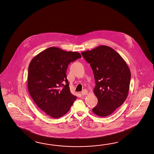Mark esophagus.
<instances>
[{"instance_id":"esophagus-1","label":"esophagus","mask_w":154,"mask_h":154,"mask_svg":"<svg viewBox=\"0 0 154 154\" xmlns=\"http://www.w3.org/2000/svg\"><path fill=\"white\" fill-rule=\"evenodd\" d=\"M82 94L83 95H85L88 94V91L86 89H84L82 91Z\"/></svg>"}]
</instances>
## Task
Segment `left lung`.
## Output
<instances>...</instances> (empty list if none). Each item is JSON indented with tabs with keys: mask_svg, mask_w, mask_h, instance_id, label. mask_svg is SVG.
Here are the masks:
<instances>
[{
	"mask_svg": "<svg viewBox=\"0 0 154 154\" xmlns=\"http://www.w3.org/2000/svg\"><path fill=\"white\" fill-rule=\"evenodd\" d=\"M82 54L90 63L96 83L93 92L98 102L92 110L100 117L109 116L128 96L130 69L119 53L107 46L101 45Z\"/></svg>",
	"mask_w": 154,
	"mask_h": 154,
	"instance_id": "obj_1",
	"label": "left lung"
}]
</instances>
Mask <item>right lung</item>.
I'll return each mask as SVG.
<instances>
[{
	"mask_svg": "<svg viewBox=\"0 0 154 154\" xmlns=\"http://www.w3.org/2000/svg\"><path fill=\"white\" fill-rule=\"evenodd\" d=\"M80 57L79 52L51 47L35 56L29 65V93L38 108L54 119L66 114L76 100L66 70L69 63Z\"/></svg>",
	"mask_w": 154,
	"mask_h": 154,
	"instance_id": "add662e5",
	"label": "right lung"
}]
</instances>
